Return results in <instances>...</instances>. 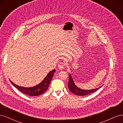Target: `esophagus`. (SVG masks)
<instances>
[{
	"label": "esophagus",
	"mask_w": 123,
	"mask_h": 123,
	"mask_svg": "<svg viewBox=\"0 0 123 123\" xmlns=\"http://www.w3.org/2000/svg\"><path fill=\"white\" fill-rule=\"evenodd\" d=\"M65 66V64L63 63H60V64L58 65V68L60 70H62L64 68V67Z\"/></svg>",
	"instance_id": "1"
}]
</instances>
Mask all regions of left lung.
Returning <instances> with one entry per match:
<instances>
[{
    "label": "left lung",
    "mask_w": 123,
    "mask_h": 123,
    "mask_svg": "<svg viewBox=\"0 0 123 123\" xmlns=\"http://www.w3.org/2000/svg\"><path fill=\"white\" fill-rule=\"evenodd\" d=\"M102 86L93 89H89V90H85V89H81L79 87H77L76 85L74 84V81L73 80L72 75L70 74H69V81L68 83V86L69 89L72 93L78 95V96H86V95L92 93L94 92H96V91L98 90V89H100L101 87H102Z\"/></svg>",
    "instance_id": "1"
}]
</instances>
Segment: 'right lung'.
<instances>
[{
  "mask_svg": "<svg viewBox=\"0 0 123 123\" xmlns=\"http://www.w3.org/2000/svg\"><path fill=\"white\" fill-rule=\"evenodd\" d=\"M55 72H56V69H53L50 71L46 75V76L42 81L38 85L31 87H25L18 86L15 84L10 80V81L12 85L21 92L30 96H40V94L43 93L47 90Z\"/></svg>",
  "mask_w": 123,
  "mask_h": 123,
  "instance_id": "right-lung-1",
  "label": "right lung"
}]
</instances>
